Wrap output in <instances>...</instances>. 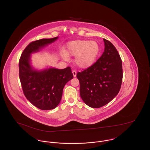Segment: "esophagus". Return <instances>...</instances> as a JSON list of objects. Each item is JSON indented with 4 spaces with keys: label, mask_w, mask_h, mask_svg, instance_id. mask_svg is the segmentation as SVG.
Wrapping results in <instances>:
<instances>
[{
    "label": "esophagus",
    "mask_w": 150,
    "mask_h": 150,
    "mask_svg": "<svg viewBox=\"0 0 150 150\" xmlns=\"http://www.w3.org/2000/svg\"><path fill=\"white\" fill-rule=\"evenodd\" d=\"M72 73H73V77H76V75H77V72L76 70H73L72 71Z\"/></svg>",
    "instance_id": "1"
}]
</instances>
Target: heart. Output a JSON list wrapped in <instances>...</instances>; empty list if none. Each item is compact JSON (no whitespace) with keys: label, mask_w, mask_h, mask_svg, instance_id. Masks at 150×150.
Segmentation results:
<instances>
[{"label":"heart","mask_w":150,"mask_h":150,"mask_svg":"<svg viewBox=\"0 0 150 150\" xmlns=\"http://www.w3.org/2000/svg\"><path fill=\"white\" fill-rule=\"evenodd\" d=\"M65 52L61 54L63 59L68 61V56L75 57L74 64L80 68L86 69L95 63L99 55L100 47L95 41L77 40L67 44Z\"/></svg>","instance_id":"heart-1"}]
</instances>
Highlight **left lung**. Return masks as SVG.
<instances>
[{
	"label": "left lung",
	"mask_w": 150,
	"mask_h": 150,
	"mask_svg": "<svg viewBox=\"0 0 150 150\" xmlns=\"http://www.w3.org/2000/svg\"><path fill=\"white\" fill-rule=\"evenodd\" d=\"M105 50L100 58L91 67L78 72L80 96L89 107L107 105L118 93L122 80L120 56L114 45L103 39Z\"/></svg>",
	"instance_id": "obj_1"
}]
</instances>
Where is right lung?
Wrapping results in <instances>:
<instances>
[{"label":"right lung","mask_w":150,"mask_h":150,"mask_svg":"<svg viewBox=\"0 0 150 150\" xmlns=\"http://www.w3.org/2000/svg\"><path fill=\"white\" fill-rule=\"evenodd\" d=\"M58 39H43L30 43L22 52L19 61V75L23 93L35 106L43 110L55 108L59 104L66 84L73 78L70 67L63 69H35L31 54L40 51Z\"/></svg>","instance_id":"add662e5"}]
</instances>
